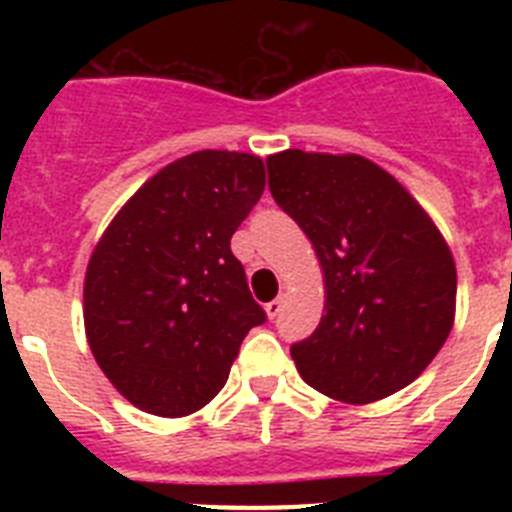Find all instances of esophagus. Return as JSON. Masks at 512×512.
Segmentation results:
<instances>
[{
  "instance_id": "esophagus-1",
  "label": "esophagus",
  "mask_w": 512,
  "mask_h": 512,
  "mask_svg": "<svg viewBox=\"0 0 512 512\" xmlns=\"http://www.w3.org/2000/svg\"><path fill=\"white\" fill-rule=\"evenodd\" d=\"M284 302H287V297H284V295H279V297H277V300H271V302H266V315H269V318H271V320L277 318L279 312H282Z\"/></svg>"
}]
</instances>
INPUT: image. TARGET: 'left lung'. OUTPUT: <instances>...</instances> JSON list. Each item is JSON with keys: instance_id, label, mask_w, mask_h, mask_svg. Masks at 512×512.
<instances>
[{"instance_id": "1", "label": "left lung", "mask_w": 512, "mask_h": 512, "mask_svg": "<svg viewBox=\"0 0 512 512\" xmlns=\"http://www.w3.org/2000/svg\"><path fill=\"white\" fill-rule=\"evenodd\" d=\"M277 205L310 238L323 269L318 328L292 346L310 387L346 405L395 395L454 328L456 264L408 189L359 153L266 158Z\"/></svg>"}]
</instances>
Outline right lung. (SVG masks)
<instances>
[{"instance_id": "obj_1", "label": "right lung", "mask_w": 512, "mask_h": 512, "mask_svg": "<svg viewBox=\"0 0 512 512\" xmlns=\"http://www.w3.org/2000/svg\"><path fill=\"white\" fill-rule=\"evenodd\" d=\"M264 187L253 153H189L156 171L94 246L84 277L89 348L143 413L205 408L248 330L266 320L230 251Z\"/></svg>"}]
</instances>
